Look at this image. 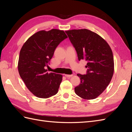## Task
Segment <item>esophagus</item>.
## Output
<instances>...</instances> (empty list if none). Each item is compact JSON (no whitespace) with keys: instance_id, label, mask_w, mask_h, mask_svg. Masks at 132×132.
I'll list each match as a JSON object with an SVG mask.
<instances>
[{"instance_id":"obj_1","label":"esophagus","mask_w":132,"mask_h":132,"mask_svg":"<svg viewBox=\"0 0 132 132\" xmlns=\"http://www.w3.org/2000/svg\"><path fill=\"white\" fill-rule=\"evenodd\" d=\"M73 75V74H71V75H68V74H65V76L67 78H70V77H72Z\"/></svg>"}]
</instances>
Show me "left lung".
<instances>
[{"mask_svg": "<svg viewBox=\"0 0 132 132\" xmlns=\"http://www.w3.org/2000/svg\"><path fill=\"white\" fill-rule=\"evenodd\" d=\"M65 32L77 51L79 61L87 62L86 74H77L80 84L75 87V93L84 99H95L105 91L112 78V51L104 39L90 30H71Z\"/></svg>", "mask_w": 132, "mask_h": 132, "instance_id": "8db88e82", "label": "left lung"}]
</instances>
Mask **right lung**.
<instances>
[{
    "label": "right lung",
    "mask_w": 132,
    "mask_h": 132,
    "mask_svg": "<svg viewBox=\"0 0 132 132\" xmlns=\"http://www.w3.org/2000/svg\"><path fill=\"white\" fill-rule=\"evenodd\" d=\"M67 38L63 30H41L23 45L19 58V73L27 89L36 97L47 98L58 93L63 76L48 73L46 67L56 47Z\"/></svg>",
    "instance_id": "obj_1"
}]
</instances>
